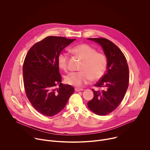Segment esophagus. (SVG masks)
Segmentation results:
<instances>
[{
	"label": "esophagus",
	"instance_id": "1",
	"mask_svg": "<svg viewBox=\"0 0 150 150\" xmlns=\"http://www.w3.org/2000/svg\"><path fill=\"white\" fill-rule=\"evenodd\" d=\"M75 90L76 91L78 92V91H82V90H83V89H82V88H75Z\"/></svg>",
	"mask_w": 150,
	"mask_h": 150
}]
</instances>
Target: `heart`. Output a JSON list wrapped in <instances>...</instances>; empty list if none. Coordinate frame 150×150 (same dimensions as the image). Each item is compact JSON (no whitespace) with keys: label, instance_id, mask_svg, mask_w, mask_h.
I'll list each match as a JSON object with an SVG mask.
<instances>
[{"label":"heart","instance_id":"b5f03b06","mask_svg":"<svg viewBox=\"0 0 150 150\" xmlns=\"http://www.w3.org/2000/svg\"><path fill=\"white\" fill-rule=\"evenodd\" d=\"M71 52L82 60L79 68L81 71L72 72L65 76V82L71 85L80 87L87 83L90 79L96 81L105 74L108 67V59L105 55L97 50L90 45L82 43L73 46ZM58 67L67 71L68 68L69 55L66 52H61L57 57Z\"/></svg>","mask_w":150,"mask_h":150}]
</instances>
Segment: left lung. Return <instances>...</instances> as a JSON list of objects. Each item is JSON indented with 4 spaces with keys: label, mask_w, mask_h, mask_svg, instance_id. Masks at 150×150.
<instances>
[{
    "label": "left lung",
    "mask_w": 150,
    "mask_h": 150,
    "mask_svg": "<svg viewBox=\"0 0 150 150\" xmlns=\"http://www.w3.org/2000/svg\"><path fill=\"white\" fill-rule=\"evenodd\" d=\"M88 39L100 44L108 59L105 74L94 84L103 90L92 89L94 97L87 103L92 112L104 116L114 111L123 100L129 85V67L124 54L113 42L102 37Z\"/></svg>",
    "instance_id": "1"
}]
</instances>
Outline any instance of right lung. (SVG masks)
<instances>
[{
    "instance_id": "right-lung-1",
    "label": "right lung",
    "mask_w": 150,
    "mask_h": 150,
    "mask_svg": "<svg viewBox=\"0 0 150 150\" xmlns=\"http://www.w3.org/2000/svg\"><path fill=\"white\" fill-rule=\"evenodd\" d=\"M49 36L34 44L23 63V81L27 98L33 108L46 116H53L65 106L74 93L72 86L63 84L57 65L62 50L75 41ZM59 85V88L55 87Z\"/></svg>"
}]
</instances>
